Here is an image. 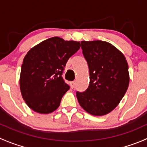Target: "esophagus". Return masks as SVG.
Listing matches in <instances>:
<instances>
[{
    "label": "esophagus",
    "instance_id": "1",
    "mask_svg": "<svg viewBox=\"0 0 147 147\" xmlns=\"http://www.w3.org/2000/svg\"><path fill=\"white\" fill-rule=\"evenodd\" d=\"M75 81H72V82H70L71 88H74V87H75Z\"/></svg>",
    "mask_w": 147,
    "mask_h": 147
}]
</instances>
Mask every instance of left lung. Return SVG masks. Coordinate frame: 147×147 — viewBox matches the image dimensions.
<instances>
[{
	"mask_svg": "<svg viewBox=\"0 0 147 147\" xmlns=\"http://www.w3.org/2000/svg\"><path fill=\"white\" fill-rule=\"evenodd\" d=\"M83 55L90 70V84L77 92L79 104L89 114L102 116L119 104L129 82L128 64L122 53L109 42L82 41Z\"/></svg>",
	"mask_w": 147,
	"mask_h": 147,
	"instance_id": "left-lung-1",
	"label": "left lung"
}]
</instances>
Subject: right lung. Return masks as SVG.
<instances>
[{
    "mask_svg": "<svg viewBox=\"0 0 147 147\" xmlns=\"http://www.w3.org/2000/svg\"><path fill=\"white\" fill-rule=\"evenodd\" d=\"M80 47V42L53 37L28 52L21 66L20 89L31 109L49 114L58 108L62 97L69 89L62 77L64 67Z\"/></svg>",
    "mask_w": 147,
    "mask_h": 147,
    "instance_id": "obj_1",
    "label": "right lung"
}]
</instances>
